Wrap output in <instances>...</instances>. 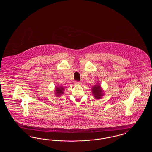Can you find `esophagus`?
<instances>
[{
	"instance_id": "obj_1",
	"label": "esophagus",
	"mask_w": 152,
	"mask_h": 152,
	"mask_svg": "<svg viewBox=\"0 0 152 152\" xmlns=\"http://www.w3.org/2000/svg\"><path fill=\"white\" fill-rule=\"evenodd\" d=\"M75 85H81V83L79 82V81H75V83H74Z\"/></svg>"
}]
</instances>
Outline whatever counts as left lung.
I'll list each match as a JSON object with an SVG mask.
<instances>
[{"label": "left lung", "instance_id": "1", "mask_svg": "<svg viewBox=\"0 0 152 152\" xmlns=\"http://www.w3.org/2000/svg\"><path fill=\"white\" fill-rule=\"evenodd\" d=\"M92 93L94 99L96 100L100 99L104 95V91L101 88V84L100 83H97L92 87Z\"/></svg>", "mask_w": 152, "mask_h": 152}]
</instances>
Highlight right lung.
Returning a JSON list of instances; mask_svg holds the SVG:
<instances>
[{
  "mask_svg": "<svg viewBox=\"0 0 152 152\" xmlns=\"http://www.w3.org/2000/svg\"><path fill=\"white\" fill-rule=\"evenodd\" d=\"M64 88L63 87H55V96L57 97H60L61 95L64 94Z\"/></svg>",
  "mask_w": 152,
  "mask_h": 152,
  "instance_id": "right-lung-1",
  "label": "right lung"
}]
</instances>
